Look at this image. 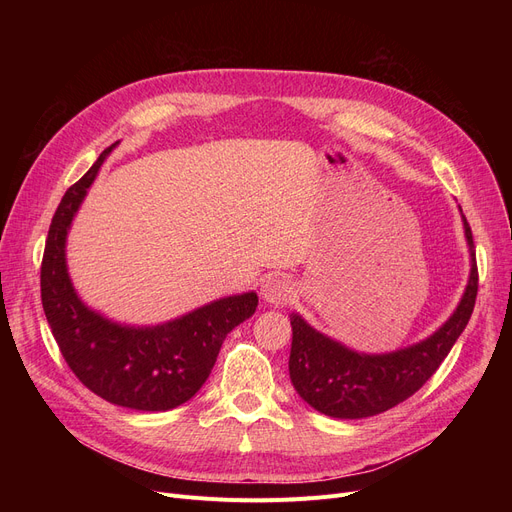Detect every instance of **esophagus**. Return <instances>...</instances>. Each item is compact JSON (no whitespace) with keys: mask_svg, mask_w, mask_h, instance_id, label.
Instances as JSON below:
<instances>
[{"mask_svg":"<svg viewBox=\"0 0 512 512\" xmlns=\"http://www.w3.org/2000/svg\"><path fill=\"white\" fill-rule=\"evenodd\" d=\"M261 297L270 305H286L292 299V286L280 276H270L261 284Z\"/></svg>","mask_w":512,"mask_h":512,"instance_id":"34e87169","label":"esophagus"}]
</instances>
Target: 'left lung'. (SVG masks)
<instances>
[{"mask_svg": "<svg viewBox=\"0 0 512 512\" xmlns=\"http://www.w3.org/2000/svg\"><path fill=\"white\" fill-rule=\"evenodd\" d=\"M465 234L473 263L463 301L434 336L419 344L390 355H359L315 332L297 313L290 315V380L307 405L338 419L371 417L400 405L432 378L467 328L477 299L479 274L467 220Z\"/></svg>", "mask_w": 512, "mask_h": 512, "instance_id": "8db88e82", "label": "left lung"}]
</instances>
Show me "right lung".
<instances>
[{"instance_id": "1", "label": "right lung", "mask_w": 512, "mask_h": 512, "mask_svg": "<svg viewBox=\"0 0 512 512\" xmlns=\"http://www.w3.org/2000/svg\"><path fill=\"white\" fill-rule=\"evenodd\" d=\"M112 147L68 188L53 215L41 261L43 311L64 361L93 394L134 411H170L205 384L226 336L255 313L257 294L213 301L155 328H124L80 303L66 272V234Z\"/></svg>"}]
</instances>
